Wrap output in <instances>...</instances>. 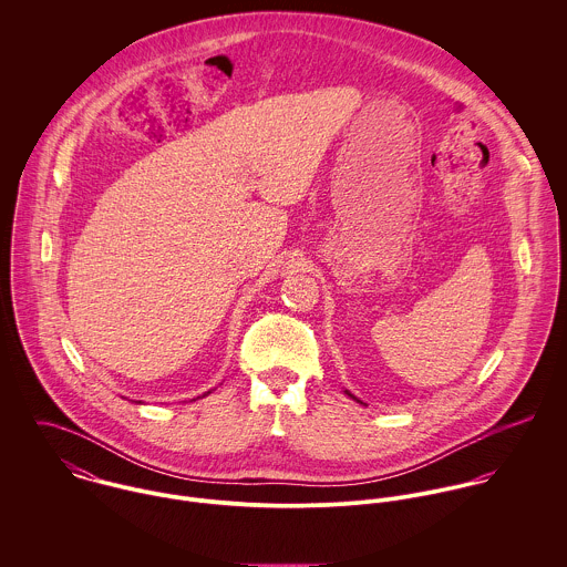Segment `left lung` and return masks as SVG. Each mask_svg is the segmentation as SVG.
<instances>
[{"label": "left lung", "instance_id": "obj_1", "mask_svg": "<svg viewBox=\"0 0 567 567\" xmlns=\"http://www.w3.org/2000/svg\"><path fill=\"white\" fill-rule=\"evenodd\" d=\"M344 393H347V395H349V398H353V395H351V393H349V391H344ZM353 400H355V402H360V400H358V398H353ZM360 404H362V402H360Z\"/></svg>", "mask_w": 567, "mask_h": 567}]
</instances>
